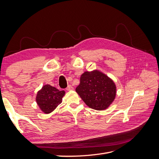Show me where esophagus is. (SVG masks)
Returning <instances> with one entry per match:
<instances>
[{"label":"esophagus","mask_w":159,"mask_h":159,"mask_svg":"<svg viewBox=\"0 0 159 159\" xmlns=\"http://www.w3.org/2000/svg\"><path fill=\"white\" fill-rule=\"evenodd\" d=\"M74 89V87L72 85H69L68 87L66 88V90H68V91H70V90H73Z\"/></svg>","instance_id":"34e87169"}]
</instances>
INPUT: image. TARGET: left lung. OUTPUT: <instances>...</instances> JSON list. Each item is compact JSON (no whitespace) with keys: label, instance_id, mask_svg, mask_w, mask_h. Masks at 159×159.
Here are the masks:
<instances>
[{"label":"left lung","instance_id":"obj_1","mask_svg":"<svg viewBox=\"0 0 159 159\" xmlns=\"http://www.w3.org/2000/svg\"><path fill=\"white\" fill-rule=\"evenodd\" d=\"M75 91L88 106L96 110L107 109L116 95L113 81L99 71L84 72Z\"/></svg>","mask_w":159,"mask_h":159}]
</instances>
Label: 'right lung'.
I'll return each instance as SVG.
<instances>
[{"label": "right lung", "mask_w": 159, "mask_h": 159, "mask_svg": "<svg viewBox=\"0 0 159 159\" xmlns=\"http://www.w3.org/2000/svg\"><path fill=\"white\" fill-rule=\"evenodd\" d=\"M64 91H60L50 85H45L36 95V102L45 113H50L61 103Z\"/></svg>", "instance_id": "1"}]
</instances>
